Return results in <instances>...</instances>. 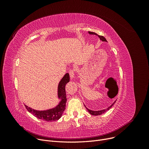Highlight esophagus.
I'll return each instance as SVG.
<instances>
[{"label": "esophagus", "mask_w": 149, "mask_h": 149, "mask_svg": "<svg viewBox=\"0 0 149 149\" xmlns=\"http://www.w3.org/2000/svg\"><path fill=\"white\" fill-rule=\"evenodd\" d=\"M69 75H70V79H74V75H75V69H70L69 70Z\"/></svg>", "instance_id": "obj_1"}]
</instances>
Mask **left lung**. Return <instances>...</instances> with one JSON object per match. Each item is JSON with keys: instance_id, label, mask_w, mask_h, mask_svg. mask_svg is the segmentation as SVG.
<instances>
[{"instance_id": "obj_1", "label": "left lung", "mask_w": 149, "mask_h": 149, "mask_svg": "<svg viewBox=\"0 0 149 149\" xmlns=\"http://www.w3.org/2000/svg\"><path fill=\"white\" fill-rule=\"evenodd\" d=\"M89 34H92V35H96V36H97L99 38H100V40H101V41H103V42H107V40H106V39L103 37V36H98L97 33H93V32H91V31H89ZM116 102V101H115L112 104V105H111L109 107H108L107 109H103V110H101V111H92V110H90V109H89L88 108H87L86 107V106L84 105V106H85V107L86 108V109L88 110V111L89 112V113L90 114H91V115H101V114H103V113H105L106 111H107L108 110H109V109H110L112 106H113V105L115 104V103Z\"/></svg>"}]
</instances>
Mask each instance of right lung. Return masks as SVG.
Listing matches in <instances>:
<instances>
[{"instance_id":"right-lung-1","label":"right lung","mask_w":149,"mask_h":149,"mask_svg":"<svg viewBox=\"0 0 149 149\" xmlns=\"http://www.w3.org/2000/svg\"><path fill=\"white\" fill-rule=\"evenodd\" d=\"M69 74L66 73L58 83V98L60 100L58 104L52 109L45 111H37L25 104L28 111L32 113L37 118L46 121H54L59 120L64 111L65 110L66 103V95L65 86L69 81Z\"/></svg>"}]
</instances>
